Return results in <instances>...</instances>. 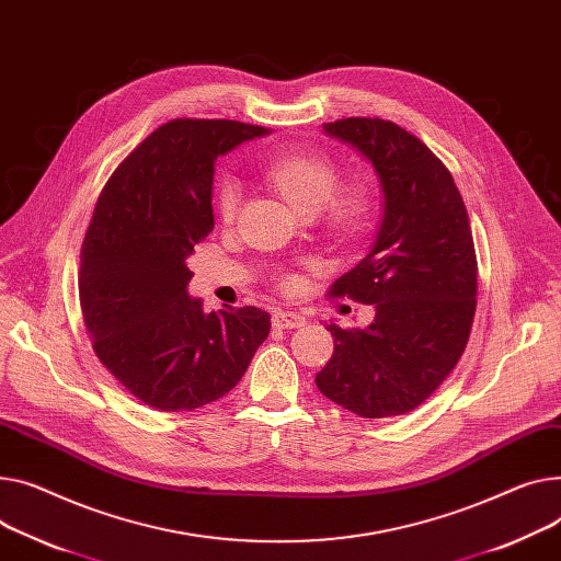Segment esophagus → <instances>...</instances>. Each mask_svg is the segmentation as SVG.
I'll use <instances>...</instances> for the list:
<instances>
[{
	"label": "esophagus",
	"mask_w": 561,
	"mask_h": 561,
	"mask_svg": "<svg viewBox=\"0 0 561 561\" xmlns=\"http://www.w3.org/2000/svg\"><path fill=\"white\" fill-rule=\"evenodd\" d=\"M273 324L277 329H300L307 324V318L300 313H293V311H275Z\"/></svg>",
	"instance_id": "obj_1"
}]
</instances>
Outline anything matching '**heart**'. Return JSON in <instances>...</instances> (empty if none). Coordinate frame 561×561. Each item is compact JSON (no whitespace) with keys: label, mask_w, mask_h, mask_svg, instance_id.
Returning a JSON list of instances; mask_svg holds the SVG:
<instances>
[{"label":"heart","mask_w":561,"mask_h":561,"mask_svg":"<svg viewBox=\"0 0 561 561\" xmlns=\"http://www.w3.org/2000/svg\"><path fill=\"white\" fill-rule=\"evenodd\" d=\"M266 178L284 201L300 214H318L327 207L329 226L345 237H356L365 230L371 216V198L363 186L339 190V169L324 156L284 153L266 164ZM218 216L232 222L241 205V186L237 180H226L218 186Z\"/></svg>","instance_id":"heart-1"}]
</instances>
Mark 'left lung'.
Returning <instances> with one entry per match:
<instances>
[{"mask_svg": "<svg viewBox=\"0 0 561 561\" xmlns=\"http://www.w3.org/2000/svg\"><path fill=\"white\" fill-rule=\"evenodd\" d=\"M375 167L383 218L371 250L329 288L375 305L365 329L327 324L333 356L318 390L365 420L405 415L460 360L476 313L478 264L465 201L431 148L386 119L322 124Z\"/></svg>", "mask_w": 561, "mask_h": 561, "instance_id": "1", "label": "left lung"}]
</instances>
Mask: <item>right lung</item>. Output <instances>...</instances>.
Masks as SVG:
<instances>
[{
	"label": "right lung",
	"mask_w": 561,
	"mask_h": 561,
	"mask_svg": "<svg viewBox=\"0 0 561 561\" xmlns=\"http://www.w3.org/2000/svg\"><path fill=\"white\" fill-rule=\"evenodd\" d=\"M268 130L173 119L110 175L81 250L79 295L92 347L133 397L164 413L228 394L268 339L256 307L203 311L186 256L214 230V162Z\"/></svg>",
	"instance_id": "add662e5"
}]
</instances>
